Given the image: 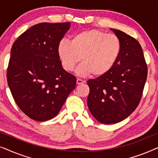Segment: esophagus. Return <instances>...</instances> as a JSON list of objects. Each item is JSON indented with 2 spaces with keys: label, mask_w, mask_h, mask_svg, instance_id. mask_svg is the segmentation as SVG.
Returning a JSON list of instances; mask_svg holds the SVG:
<instances>
[{
  "label": "esophagus",
  "mask_w": 158,
  "mask_h": 158,
  "mask_svg": "<svg viewBox=\"0 0 158 158\" xmlns=\"http://www.w3.org/2000/svg\"><path fill=\"white\" fill-rule=\"evenodd\" d=\"M84 83H85V81H83V80L80 79V78H77V81H76V83L77 84V85H81V84Z\"/></svg>",
  "instance_id": "34e87169"
}]
</instances>
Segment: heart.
<instances>
[{
    "label": "heart",
    "instance_id": "heart-1",
    "mask_svg": "<svg viewBox=\"0 0 158 158\" xmlns=\"http://www.w3.org/2000/svg\"><path fill=\"white\" fill-rule=\"evenodd\" d=\"M122 43L114 34L90 29L75 34L71 41L62 40L57 44V56L62 68L70 72L76 70L80 76L90 74L98 77L111 70L119 58Z\"/></svg>",
    "mask_w": 158,
    "mask_h": 158
}]
</instances>
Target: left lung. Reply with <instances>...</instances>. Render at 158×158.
<instances>
[{
    "label": "left lung",
    "mask_w": 158,
    "mask_h": 158,
    "mask_svg": "<svg viewBox=\"0 0 158 158\" xmlns=\"http://www.w3.org/2000/svg\"><path fill=\"white\" fill-rule=\"evenodd\" d=\"M111 30L122 43L119 58L107 74L87 82L88 109L97 121L105 124L122 122L135 111L148 77V67L137 40L119 30Z\"/></svg>",
    "instance_id": "obj_1"
}]
</instances>
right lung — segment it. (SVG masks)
<instances>
[{
  "instance_id": "1",
  "label": "right lung",
  "mask_w": 158,
  "mask_h": 158,
  "mask_svg": "<svg viewBox=\"0 0 158 158\" xmlns=\"http://www.w3.org/2000/svg\"><path fill=\"white\" fill-rule=\"evenodd\" d=\"M70 27V22L38 23L13 44L8 87L18 106L34 120L55 117L75 88L76 78L64 70L57 52Z\"/></svg>"
}]
</instances>
